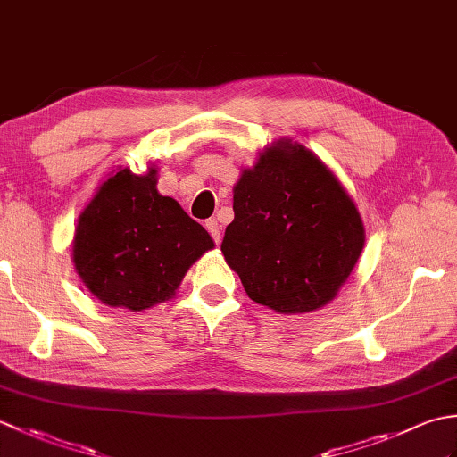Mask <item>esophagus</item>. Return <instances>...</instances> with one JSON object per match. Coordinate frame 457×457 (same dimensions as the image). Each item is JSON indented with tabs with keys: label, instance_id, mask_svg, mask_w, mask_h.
Here are the masks:
<instances>
[{
	"label": "esophagus",
	"instance_id": "obj_1",
	"mask_svg": "<svg viewBox=\"0 0 457 457\" xmlns=\"http://www.w3.org/2000/svg\"><path fill=\"white\" fill-rule=\"evenodd\" d=\"M206 229H208V234L213 237V241H216V244H220L221 228H220L218 220H208V221H206Z\"/></svg>",
	"mask_w": 457,
	"mask_h": 457
}]
</instances>
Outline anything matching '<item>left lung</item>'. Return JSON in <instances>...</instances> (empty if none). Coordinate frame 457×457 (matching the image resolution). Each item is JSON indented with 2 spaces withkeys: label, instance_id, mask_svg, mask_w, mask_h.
I'll return each mask as SVG.
<instances>
[{
  "label": "left lung",
  "instance_id": "1",
  "mask_svg": "<svg viewBox=\"0 0 457 457\" xmlns=\"http://www.w3.org/2000/svg\"><path fill=\"white\" fill-rule=\"evenodd\" d=\"M221 253L257 304L280 314L326 306L365 245L353 200L312 151L280 139L234 187Z\"/></svg>",
  "mask_w": 457,
  "mask_h": 457
}]
</instances>
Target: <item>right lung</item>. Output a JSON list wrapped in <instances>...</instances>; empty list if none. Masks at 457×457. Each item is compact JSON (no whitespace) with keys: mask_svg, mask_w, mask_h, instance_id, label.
Returning a JSON list of instances; mask_svg holds the SVG:
<instances>
[{"mask_svg":"<svg viewBox=\"0 0 457 457\" xmlns=\"http://www.w3.org/2000/svg\"><path fill=\"white\" fill-rule=\"evenodd\" d=\"M213 239L177 200L161 196L157 169H120L102 182L76 223L72 261L90 293L133 312L177 293Z\"/></svg>","mask_w":457,"mask_h":457,"instance_id":"add662e5","label":"right lung"}]
</instances>
